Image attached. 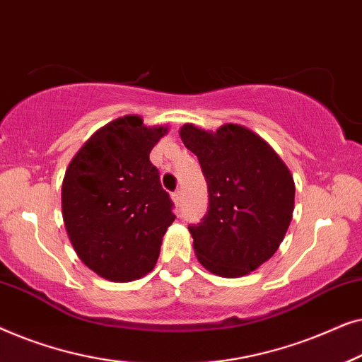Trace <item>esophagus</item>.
Instances as JSON below:
<instances>
[{
    "label": "esophagus",
    "instance_id": "obj_1",
    "mask_svg": "<svg viewBox=\"0 0 362 362\" xmlns=\"http://www.w3.org/2000/svg\"><path fill=\"white\" fill-rule=\"evenodd\" d=\"M171 197H173V201H175L177 206H180V204H181V191H180V189H176L175 192H173V194H171Z\"/></svg>",
    "mask_w": 362,
    "mask_h": 362
}]
</instances>
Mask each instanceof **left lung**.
<instances>
[{
	"mask_svg": "<svg viewBox=\"0 0 362 362\" xmlns=\"http://www.w3.org/2000/svg\"><path fill=\"white\" fill-rule=\"evenodd\" d=\"M181 140L199 160L209 204L189 229L197 260L212 274L242 276L270 259L288 229L295 182L269 143L227 123L216 133L185 125Z\"/></svg>",
	"mask_w": 362,
	"mask_h": 362,
	"instance_id": "obj_1",
	"label": "left lung"
}]
</instances>
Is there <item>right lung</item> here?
Masks as SVG:
<instances>
[{"label":"right lung","instance_id":"1","mask_svg":"<svg viewBox=\"0 0 362 362\" xmlns=\"http://www.w3.org/2000/svg\"><path fill=\"white\" fill-rule=\"evenodd\" d=\"M168 128L136 115L113 120L88 138L62 182V217L77 255L112 281L153 270L171 222L173 201L150 151Z\"/></svg>","mask_w":362,"mask_h":362}]
</instances>
